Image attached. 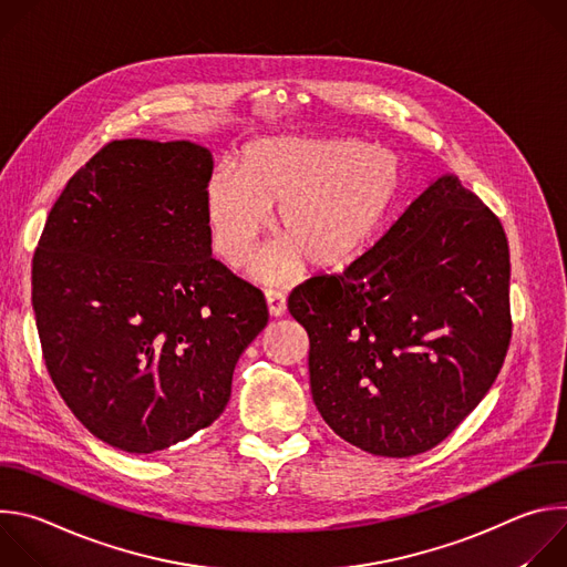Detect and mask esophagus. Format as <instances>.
I'll use <instances>...</instances> for the list:
<instances>
[{"label": "esophagus", "mask_w": 567, "mask_h": 567, "mask_svg": "<svg viewBox=\"0 0 567 567\" xmlns=\"http://www.w3.org/2000/svg\"><path fill=\"white\" fill-rule=\"evenodd\" d=\"M265 298H267V305H269V313L271 316H282L285 309H287V298L282 291H276V289H265Z\"/></svg>", "instance_id": "1"}]
</instances>
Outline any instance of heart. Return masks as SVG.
Listing matches in <instances>:
<instances>
[{
	"label": "heart",
	"mask_w": 567,
	"mask_h": 567,
	"mask_svg": "<svg viewBox=\"0 0 567 567\" xmlns=\"http://www.w3.org/2000/svg\"><path fill=\"white\" fill-rule=\"evenodd\" d=\"M399 166L361 141L267 138L241 154L239 173L219 168L206 188V224L224 265H245L278 206L282 239L256 265L265 280L346 265L385 217Z\"/></svg>",
	"instance_id": "obj_1"
}]
</instances>
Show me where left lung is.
<instances>
[{
    "mask_svg": "<svg viewBox=\"0 0 567 567\" xmlns=\"http://www.w3.org/2000/svg\"><path fill=\"white\" fill-rule=\"evenodd\" d=\"M316 409L346 442L411 457L446 440L512 341L501 219L453 175L431 184L343 274L289 293Z\"/></svg>",
    "mask_w": 567,
    "mask_h": 567,
    "instance_id": "8db88e82",
    "label": "left lung"
}]
</instances>
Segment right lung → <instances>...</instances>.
<instances>
[{
    "label": "right lung",
    "mask_w": 567,
    "mask_h": 567,
    "mask_svg": "<svg viewBox=\"0 0 567 567\" xmlns=\"http://www.w3.org/2000/svg\"><path fill=\"white\" fill-rule=\"evenodd\" d=\"M210 175L202 145L112 141L69 179L35 247L51 381L80 424L127 453L210 426L269 320L262 291L210 258Z\"/></svg>",
    "instance_id": "obj_1"
}]
</instances>
